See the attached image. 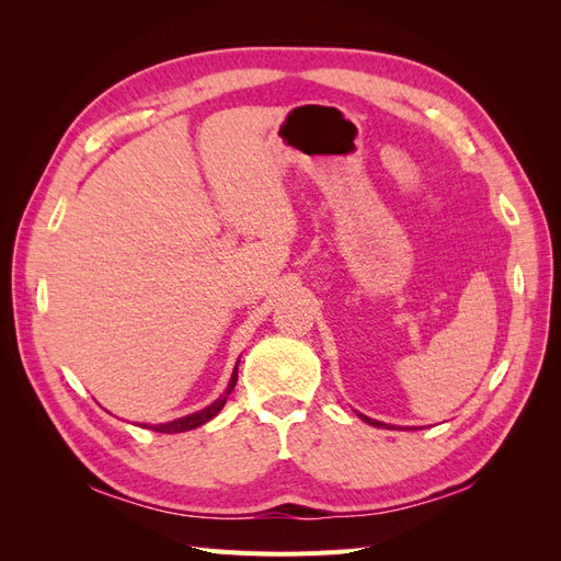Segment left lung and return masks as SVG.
I'll list each match as a JSON object with an SVG mask.
<instances>
[{"mask_svg":"<svg viewBox=\"0 0 561 561\" xmlns=\"http://www.w3.org/2000/svg\"><path fill=\"white\" fill-rule=\"evenodd\" d=\"M355 414H358L365 423H369V426H377V428H390L388 426V423H383V421H377V419H369V416H365V414H360V412H355Z\"/></svg>","mask_w":561,"mask_h":561,"instance_id":"left-lung-1","label":"left lung"}]
</instances>
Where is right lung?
<instances>
[{
  "instance_id": "add662e5",
  "label": "right lung",
  "mask_w": 561,
  "mask_h": 561,
  "mask_svg": "<svg viewBox=\"0 0 561 561\" xmlns=\"http://www.w3.org/2000/svg\"><path fill=\"white\" fill-rule=\"evenodd\" d=\"M236 381H239V363H236L233 371H231V379H229V386L222 396H219L213 404L203 407V410L190 414V416H180L175 421H165V423H140L142 428H149V431H157V433H184V431H194L198 426H203V423H208L210 419H215L219 414V410H222L229 393L233 390Z\"/></svg>"
}]
</instances>
